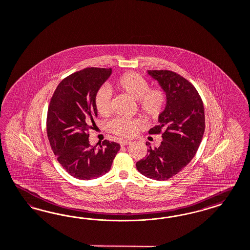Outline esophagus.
I'll list each match as a JSON object with an SVG mask.
<instances>
[{
  "label": "esophagus",
  "instance_id": "esophagus-1",
  "mask_svg": "<svg viewBox=\"0 0 250 250\" xmlns=\"http://www.w3.org/2000/svg\"><path fill=\"white\" fill-rule=\"evenodd\" d=\"M132 142L131 141H128V140H122L120 141V145L121 146H127V145H130Z\"/></svg>",
  "mask_w": 250,
  "mask_h": 250
}]
</instances>
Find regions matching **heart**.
I'll return each mask as SVG.
<instances>
[{"label": "heart", "mask_w": 250, "mask_h": 250, "mask_svg": "<svg viewBox=\"0 0 250 250\" xmlns=\"http://www.w3.org/2000/svg\"><path fill=\"white\" fill-rule=\"evenodd\" d=\"M114 86L124 93L138 101V109L147 120H157L164 112L167 97L162 88L149 89L148 82L136 73H125L118 78ZM95 108L99 114L105 116L110 112L111 93L102 87L94 97ZM113 134L122 138L133 137L138 129V122L128 118H116L110 124Z\"/></svg>", "instance_id": "obj_1"}]
</instances>
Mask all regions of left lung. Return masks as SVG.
Masks as SVG:
<instances>
[{
	"label": "left lung",
	"instance_id": "left-lung-1",
	"mask_svg": "<svg viewBox=\"0 0 250 250\" xmlns=\"http://www.w3.org/2000/svg\"><path fill=\"white\" fill-rule=\"evenodd\" d=\"M146 73L167 97L159 125L148 133L164 132L160 146H149L146 157L137 163V169L147 178L164 181L180 172L197 153L205 130L204 106L195 86L180 75L169 70Z\"/></svg>",
	"mask_w": 250,
	"mask_h": 250
}]
</instances>
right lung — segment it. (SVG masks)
Instances as JSON below:
<instances>
[{"label":"right lung","mask_w":250,"mask_h":250,"mask_svg":"<svg viewBox=\"0 0 250 250\" xmlns=\"http://www.w3.org/2000/svg\"><path fill=\"white\" fill-rule=\"evenodd\" d=\"M112 68H85L61 81L52 95L47 114V134L54 154L70 175L90 180L109 172L120 149L116 142L104 140L91 145L88 130L98 112L96 92L110 78Z\"/></svg>","instance_id":"add662e5"}]
</instances>
